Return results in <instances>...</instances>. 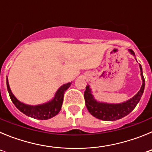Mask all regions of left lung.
<instances>
[{"label": "left lung", "instance_id": "8db88e82", "mask_svg": "<svg viewBox=\"0 0 152 152\" xmlns=\"http://www.w3.org/2000/svg\"><path fill=\"white\" fill-rule=\"evenodd\" d=\"M129 52L132 56H135V52L132 49H129ZM139 68H140L141 77L142 80V84L140 91L137 93L133 97L123 103H108L97 101L95 100L94 96L92 94L90 85L87 86L86 91H84V99H85L86 107L90 113L94 117L101 119V120H104V121H115L117 119H122L129 114L135 109L140 100L144 92L145 85L141 64H139Z\"/></svg>", "mask_w": 152, "mask_h": 152}]
</instances>
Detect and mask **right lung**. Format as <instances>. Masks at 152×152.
Segmentation results:
<instances>
[{
  "instance_id": "right-lung-1",
  "label": "right lung",
  "mask_w": 152,
  "mask_h": 152,
  "mask_svg": "<svg viewBox=\"0 0 152 152\" xmlns=\"http://www.w3.org/2000/svg\"><path fill=\"white\" fill-rule=\"evenodd\" d=\"M71 84L72 83L69 82L61 86L56 91L53 99H52L50 101L39 104V105L32 106L25 104L17 100L10 90L8 79L7 77V88L8 93H9L12 102L16 106V107L26 116L36 119H41V120L51 119L60 112L61 106H62L64 92L69 88Z\"/></svg>"
}]
</instances>
